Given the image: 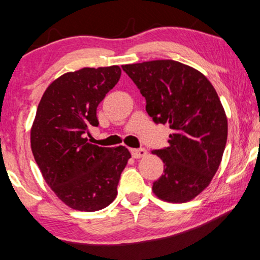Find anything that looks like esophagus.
<instances>
[{"label":"esophagus","mask_w":260,"mask_h":260,"mask_svg":"<svg viewBox=\"0 0 260 260\" xmlns=\"http://www.w3.org/2000/svg\"><path fill=\"white\" fill-rule=\"evenodd\" d=\"M131 154L134 158H140V157H144V156L146 155V150L140 148V149H131Z\"/></svg>","instance_id":"1"}]
</instances>
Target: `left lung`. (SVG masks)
Masks as SVG:
<instances>
[{
	"instance_id": "left-lung-1",
	"label": "left lung",
	"mask_w": 260,
	"mask_h": 260,
	"mask_svg": "<svg viewBox=\"0 0 260 260\" xmlns=\"http://www.w3.org/2000/svg\"><path fill=\"white\" fill-rule=\"evenodd\" d=\"M146 100L156 123L170 124L168 146L151 151L164 161L152 184L158 199L183 203L195 199L213 179L228 139V118L205 75L176 60L122 67Z\"/></svg>"
}]
</instances>
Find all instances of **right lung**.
Wrapping results in <instances>:
<instances>
[{"label": "right lung", "instance_id": "add662e5", "mask_svg": "<svg viewBox=\"0 0 260 260\" xmlns=\"http://www.w3.org/2000/svg\"><path fill=\"white\" fill-rule=\"evenodd\" d=\"M120 77L117 65L67 73L47 87L37 108L30 134L34 157L59 200L76 211L110 205L131 158L126 146L102 148L84 138L99 124L96 108Z\"/></svg>", "mask_w": 260, "mask_h": 260}]
</instances>
